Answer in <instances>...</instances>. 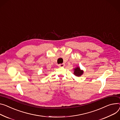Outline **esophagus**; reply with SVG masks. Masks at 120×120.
<instances>
[{
	"mask_svg": "<svg viewBox=\"0 0 120 120\" xmlns=\"http://www.w3.org/2000/svg\"><path fill=\"white\" fill-rule=\"evenodd\" d=\"M58 66H59V67H64V66H65V64H64V63L60 64H59Z\"/></svg>",
	"mask_w": 120,
	"mask_h": 120,
	"instance_id": "esophagus-1",
	"label": "esophagus"
}]
</instances>
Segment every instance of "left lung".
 <instances>
[{"instance_id": "1", "label": "left lung", "mask_w": 120, "mask_h": 120, "mask_svg": "<svg viewBox=\"0 0 120 120\" xmlns=\"http://www.w3.org/2000/svg\"><path fill=\"white\" fill-rule=\"evenodd\" d=\"M84 71H83L81 70L80 68L77 67L75 69L74 71V75L77 76H80L82 75V73H83Z\"/></svg>"}]
</instances>
